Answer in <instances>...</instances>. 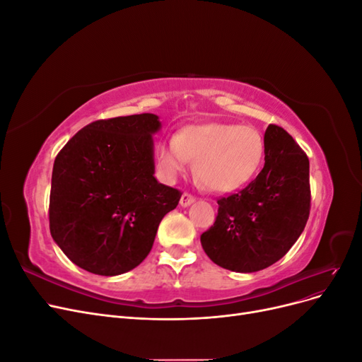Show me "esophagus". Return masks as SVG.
Masks as SVG:
<instances>
[{"label": "esophagus", "mask_w": 362, "mask_h": 362, "mask_svg": "<svg viewBox=\"0 0 362 362\" xmlns=\"http://www.w3.org/2000/svg\"><path fill=\"white\" fill-rule=\"evenodd\" d=\"M194 202V198L190 194V193H182L181 194V199H180V205L181 206H189Z\"/></svg>", "instance_id": "obj_1"}]
</instances>
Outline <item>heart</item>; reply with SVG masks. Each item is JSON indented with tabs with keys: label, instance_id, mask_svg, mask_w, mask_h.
Returning <instances> with one entry per match:
<instances>
[{
	"label": "heart",
	"instance_id": "heart-1",
	"mask_svg": "<svg viewBox=\"0 0 362 362\" xmlns=\"http://www.w3.org/2000/svg\"><path fill=\"white\" fill-rule=\"evenodd\" d=\"M156 157L168 181L177 180L196 158V175L208 189L233 192L250 181L259 169L264 139L250 125H189L177 136L158 141Z\"/></svg>",
	"mask_w": 362,
	"mask_h": 362
}]
</instances>
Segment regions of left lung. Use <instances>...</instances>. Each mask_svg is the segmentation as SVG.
Here are the masks:
<instances>
[{"instance_id":"obj_1","label":"left lung","mask_w":362,"mask_h":362,"mask_svg":"<svg viewBox=\"0 0 362 362\" xmlns=\"http://www.w3.org/2000/svg\"><path fill=\"white\" fill-rule=\"evenodd\" d=\"M310 160L286 129L269 125L264 168L238 193L218 199L214 225L201 235L213 262L252 273L287 254L310 216Z\"/></svg>"}]
</instances>
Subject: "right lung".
Segmentation results:
<instances>
[{
    "label": "right lung",
    "instance_id": "1",
    "mask_svg": "<svg viewBox=\"0 0 362 362\" xmlns=\"http://www.w3.org/2000/svg\"><path fill=\"white\" fill-rule=\"evenodd\" d=\"M157 115L96 120L54 161L49 231L74 264L103 276L122 275L151 252L161 218L181 192L154 177Z\"/></svg>",
    "mask_w": 362,
    "mask_h": 362
}]
</instances>
